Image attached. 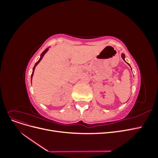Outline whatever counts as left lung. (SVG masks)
Segmentation results:
<instances>
[{
	"label": "left lung",
	"mask_w": 158,
	"mask_h": 158,
	"mask_svg": "<svg viewBox=\"0 0 158 158\" xmlns=\"http://www.w3.org/2000/svg\"><path fill=\"white\" fill-rule=\"evenodd\" d=\"M121 56H122V59H123L124 60H125V54H122V55H121ZM128 65L130 66V64H128Z\"/></svg>",
	"instance_id": "8db88e82"
}]
</instances>
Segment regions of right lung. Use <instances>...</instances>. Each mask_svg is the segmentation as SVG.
Returning <instances> with one entry per match:
<instances>
[{
	"mask_svg": "<svg viewBox=\"0 0 158 158\" xmlns=\"http://www.w3.org/2000/svg\"><path fill=\"white\" fill-rule=\"evenodd\" d=\"M49 50V49L48 48H47L44 52H42V53H41V57H40V60H38L37 62V63H35V66H34V67H33V72H32V74H31V78H32V76H33V72H34V70H35V66H37V64H38V63H40V60L42 59V58H43V57H44V55L46 53V52H47V51H48Z\"/></svg>",
	"mask_w": 158,
	"mask_h": 158,
	"instance_id": "obj_1",
	"label": "right lung"
}]
</instances>
